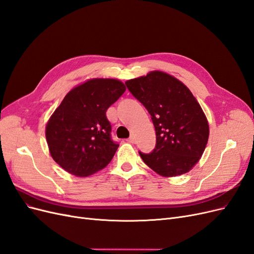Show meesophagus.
<instances>
[{"label":"esophagus","instance_id":"obj_1","mask_svg":"<svg viewBox=\"0 0 254 254\" xmlns=\"http://www.w3.org/2000/svg\"><path fill=\"white\" fill-rule=\"evenodd\" d=\"M134 140H135V139H134V136H133V135H131V136L129 137V139H128L127 141H128L129 143H134Z\"/></svg>","mask_w":254,"mask_h":254}]
</instances>
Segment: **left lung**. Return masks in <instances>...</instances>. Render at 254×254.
<instances>
[{"label": "left lung", "mask_w": 254, "mask_h": 254, "mask_svg": "<svg viewBox=\"0 0 254 254\" xmlns=\"http://www.w3.org/2000/svg\"><path fill=\"white\" fill-rule=\"evenodd\" d=\"M128 90L149 112L156 129V147L140 156L153 172L176 177L200 160L209 139V124L186 84L160 71L127 80Z\"/></svg>", "instance_id": "1"}]
</instances>
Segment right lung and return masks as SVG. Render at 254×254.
<instances>
[{
    "label": "right lung",
    "instance_id": "1",
    "mask_svg": "<svg viewBox=\"0 0 254 254\" xmlns=\"http://www.w3.org/2000/svg\"><path fill=\"white\" fill-rule=\"evenodd\" d=\"M125 90L118 79L94 78L65 95L45 127L51 156L64 171L87 177L110 163L119 144L106 111Z\"/></svg>",
    "mask_w": 254,
    "mask_h": 254
}]
</instances>
